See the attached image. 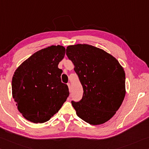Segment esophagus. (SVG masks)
<instances>
[{"instance_id": "34e87169", "label": "esophagus", "mask_w": 149, "mask_h": 149, "mask_svg": "<svg viewBox=\"0 0 149 149\" xmlns=\"http://www.w3.org/2000/svg\"><path fill=\"white\" fill-rule=\"evenodd\" d=\"M67 86H68V87H69V92H70V84H67Z\"/></svg>"}]
</instances>
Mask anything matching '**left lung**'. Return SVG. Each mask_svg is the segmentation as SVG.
Returning a JSON list of instances; mask_svg holds the SVG:
<instances>
[{"label":"left lung","mask_w":149,"mask_h":149,"mask_svg":"<svg viewBox=\"0 0 149 149\" xmlns=\"http://www.w3.org/2000/svg\"><path fill=\"white\" fill-rule=\"evenodd\" d=\"M66 54L84 90L82 100L71 102L77 116L91 125L104 124L116 114L125 97L123 67L112 55L89 44L68 46Z\"/></svg>","instance_id":"8db88e82"}]
</instances>
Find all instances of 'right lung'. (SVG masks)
<instances>
[{"instance_id":"right-lung-1","label":"right lung","mask_w":149,"mask_h":149,"mask_svg":"<svg viewBox=\"0 0 149 149\" xmlns=\"http://www.w3.org/2000/svg\"><path fill=\"white\" fill-rule=\"evenodd\" d=\"M65 48L51 46L35 52L15 70L12 97L23 116L33 123H44L53 117L69 95L61 82L58 68Z\"/></svg>"}]
</instances>
